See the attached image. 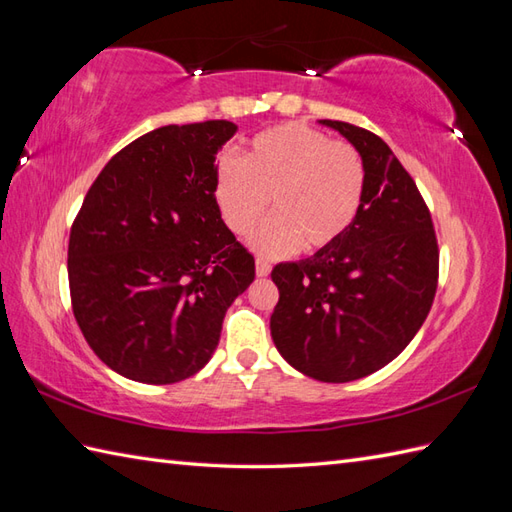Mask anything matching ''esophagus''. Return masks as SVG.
Returning <instances> with one entry per match:
<instances>
[{
	"mask_svg": "<svg viewBox=\"0 0 512 512\" xmlns=\"http://www.w3.org/2000/svg\"><path fill=\"white\" fill-rule=\"evenodd\" d=\"M270 268H273V266H270L266 259H257V262H255L257 277H268L270 275Z\"/></svg>",
	"mask_w": 512,
	"mask_h": 512,
	"instance_id": "esophagus-1",
	"label": "esophagus"
}]
</instances>
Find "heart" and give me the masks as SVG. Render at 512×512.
I'll return each instance as SVG.
<instances>
[{
	"mask_svg": "<svg viewBox=\"0 0 512 512\" xmlns=\"http://www.w3.org/2000/svg\"><path fill=\"white\" fill-rule=\"evenodd\" d=\"M365 184L356 147L299 123L257 134L246 158L224 156L213 176L217 206L235 235L253 231L273 204L275 215L250 239L264 257L299 244L308 253L334 246L361 213Z\"/></svg>",
	"mask_w": 512,
	"mask_h": 512,
	"instance_id": "b5f03b06",
	"label": "heart"
}]
</instances>
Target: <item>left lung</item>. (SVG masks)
Segmentation results:
<instances>
[{
  "mask_svg": "<svg viewBox=\"0 0 512 512\" xmlns=\"http://www.w3.org/2000/svg\"><path fill=\"white\" fill-rule=\"evenodd\" d=\"M319 123L363 156L365 198L334 246L275 266L270 334L297 372L350 383L394 361L422 328L440 255L427 204L385 140L350 123Z\"/></svg>",
  "mask_w": 512,
  "mask_h": 512,
  "instance_id": "obj_1",
  "label": "left lung"
}]
</instances>
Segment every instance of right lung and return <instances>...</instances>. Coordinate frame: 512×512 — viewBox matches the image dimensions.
Listing matches in <instances>:
<instances>
[{
  "mask_svg": "<svg viewBox=\"0 0 512 512\" xmlns=\"http://www.w3.org/2000/svg\"><path fill=\"white\" fill-rule=\"evenodd\" d=\"M228 121L136 138L94 180L70 231L76 323L101 361L136 383L171 385L209 363L255 259L222 220L215 156Z\"/></svg>",
  "mask_w": 512,
  "mask_h": 512,
  "instance_id": "1",
  "label": "right lung"
}]
</instances>
